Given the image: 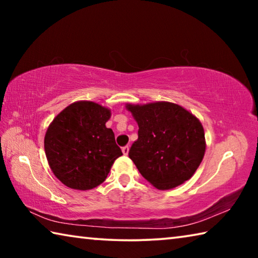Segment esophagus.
Segmentation results:
<instances>
[{"mask_svg":"<svg viewBox=\"0 0 258 258\" xmlns=\"http://www.w3.org/2000/svg\"><path fill=\"white\" fill-rule=\"evenodd\" d=\"M121 151H123L124 155H128V151H130L128 146H125V147L121 148Z\"/></svg>","mask_w":258,"mask_h":258,"instance_id":"1","label":"esophagus"}]
</instances>
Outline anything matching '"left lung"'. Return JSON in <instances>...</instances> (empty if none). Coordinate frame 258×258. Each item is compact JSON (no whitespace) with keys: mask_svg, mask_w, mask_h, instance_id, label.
<instances>
[{"mask_svg":"<svg viewBox=\"0 0 258 258\" xmlns=\"http://www.w3.org/2000/svg\"><path fill=\"white\" fill-rule=\"evenodd\" d=\"M139 125L128 156L141 175L159 190L192 177L203 161L206 140L200 120L176 103L126 104Z\"/></svg>","mask_w":258,"mask_h":258,"instance_id":"left-lung-1","label":"left lung"}]
</instances>
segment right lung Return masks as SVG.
<instances>
[{"label": "right lung", "mask_w": 258, "mask_h": 258, "mask_svg": "<svg viewBox=\"0 0 258 258\" xmlns=\"http://www.w3.org/2000/svg\"><path fill=\"white\" fill-rule=\"evenodd\" d=\"M110 109L92 101H77L63 109L46 130L44 149L55 177L76 190H91L106 180L123 155L106 123Z\"/></svg>", "instance_id": "add662e5"}]
</instances>
